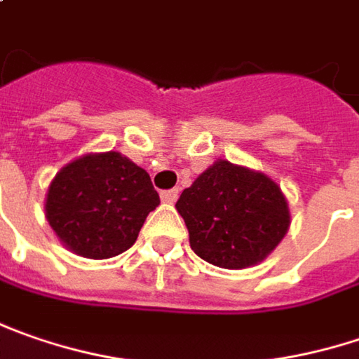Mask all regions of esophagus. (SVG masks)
I'll return each instance as SVG.
<instances>
[{
	"instance_id": "1",
	"label": "esophagus",
	"mask_w": 359,
	"mask_h": 359,
	"mask_svg": "<svg viewBox=\"0 0 359 359\" xmlns=\"http://www.w3.org/2000/svg\"><path fill=\"white\" fill-rule=\"evenodd\" d=\"M161 198H163V203H168V205H172L177 198H179V189H170V191H163L161 193Z\"/></svg>"
}]
</instances>
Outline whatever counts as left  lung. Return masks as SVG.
I'll return each instance as SVG.
<instances>
[{"instance_id": "left-lung-1", "label": "left lung", "mask_w": 359, "mask_h": 359, "mask_svg": "<svg viewBox=\"0 0 359 359\" xmlns=\"http://www.w3.org/2000/svg\"><path fill=\"white\" fill-rule=\"evenodd\" d=\"M177 210L189 229L191 249L223 269L261 263L291 225L287 198L275 180L223 158L182 191Z\"/></svg>"}]
</instances>
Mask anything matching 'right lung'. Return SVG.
<instances>
[{
    "label": "right lung",
    "mask_w": 359,
    "mask_h": 359,
    "mask_svg": "<svg viewBox=\"0 0 359 359\" xmlns=\"http://www.w3.org/2000/svg\"><path fill=\"white\" fill-rule=\"evenodd\" d=\"M161 205L149 172L120 154L88 152L60 168L46 193V219L72 253L110 259L130 249Z\"/></svg>",
    "instance_id": "obj_1"
}]
</instances>
